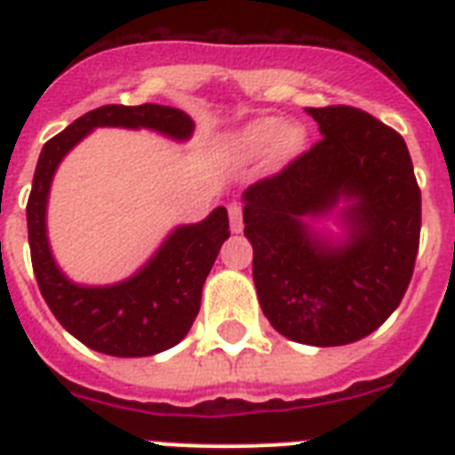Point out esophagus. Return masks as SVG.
Listing matches in <instances>:
<instances>
[{
  "label": "esophagus",
  "mask_w": 455,
  "mask_h": 455,
  "mask_svg": "<svg viewBox=\"0 0 455 455\" xmlns=\"http://www.w3.org/2000/svg\"><path fill=\"white\" fill-rule=\"evenodd\" d=\"M228 217H231V231H243V210L238 203H231L228 205Z\"/></svg>",
  "instance_id": "esophagus-1"
}]
</instances>
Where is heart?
Instances as JSON below:
<instances>
[{
  "label": "heart",
  "mask_w": 455,
  "mask_h": 455,
  "mask_svg": "<svg viewBox=\"0 0 455 455\" xmlns=\"http://www.w3.org/2000/svg\"><path fill=\"white\" fill-rule=\"evenodd\" d=\"M276 120H257L238 134L235 144L245 153H259L271 141V151H274L276 160H288V157L298 156L304 146L302 130L299 127H283L276 134Z\"/></svg>",
  "instance_id": "b5f03b06"
}]
</instances>
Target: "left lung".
<instances>
[{
	"mask_svg": "<svg viewBox=\"0 0 455 455\" xmlns=\"http://www.w3.org/2000/svg\"><path fill=\"white\" fill-rule=\"evenodd\" d=\"M323 137L243 193L252 278L264 316L314 347L349 345L380 328L409 288L420 245V188L399 132L352 106L307 108ZM339 197L350 238L331 249L304 216Z\"/></svg>",
	"mask_w": 455,
	"mask_h": 455,
	"instance_id": "obj_1",
	"label": "left lung"
}]
</instances>
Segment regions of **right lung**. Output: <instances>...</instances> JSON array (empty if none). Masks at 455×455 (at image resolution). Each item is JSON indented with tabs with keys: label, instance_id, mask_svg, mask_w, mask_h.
<instances>
[{
	"label": "right lung",
	"instance_id": "1",
	"mask_svg": "<svg viewBox=\"0 0 455 455\" xmlns=\"http://www.w3.org/2000/svg\"><path fill=\"white\" fill-rule=\"evenodd\" d=\"M94 127H148L174 139H188L193 120L184 110L141 103L101 106L77 117L49 139L39 153L28 198V241L39 292L59 323L89 349L110 356H151L164 352L191 331L198 316L207 274L227 241V207H217L205 221L179 227L137 276L108 288L70 283L53 262L46 243V196L60 157Z\"/></svg>",
	"mask_w": 455,
	"mask_h": 455
}]
</instances>
